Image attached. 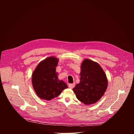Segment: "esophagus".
Instances as JSON below:
<instances>
[{"instance_id": "34e87169", "label": "esophagus", "mask_w": 134, "mask_h": 134, "mask_svg": "<svg viewBox=\"0 0 134 134\" xmlns=\"http://www.w3.org/2000/svg\"><path fill=\"white\" fill-rule=\"evenodd\" d=\"M75 84H70L68 85L69 88H70L71 89L75 87Z\"/></svg>"}]
</instances>
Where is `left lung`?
Listing matches in <instances>:
<instances>
[{
	"label": "left lung",
	"mask_w": 134,
	"mask_h": 134,
	"mask_svg": "<svg viewBox=\"0 0 134 134\" xmlns=\"http://www.w3.org/2000/svg\"><path fill=\"white\" fill-rule=\"evenodd\" d=\"M80 83L73 88L77 99L85 105L97 103L103 97L108 86L107 76L97 62L84 59L81 66Z\"/></svg>",
	"instance_id": "1"
}]
</instances>
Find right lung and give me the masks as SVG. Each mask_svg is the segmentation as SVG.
<instances>
[{"label": "right lung", "mask_w": 134, "mask_h": 134, "mask_svg": "<svg viewBox=\"0 0 134 134\" xmlns=\"http://www.w3.org/2000/svg\"><path fill=\"white\" fill-rule=\"evenodd\" d=\"M58 59L48 57L37 65L32 75L33 87L38 97L49 101L57 97L68 87L64 81L59 80L55 67Z\"/></svg>", "instance_id": "1"}]
</instances>
